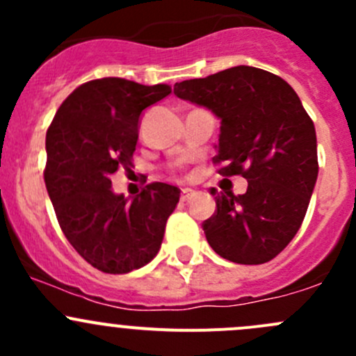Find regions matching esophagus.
Instances as JSON below:
<instances>
[{
	"label": "esophagus",
	"mask_w": 356,
	"mask_h": 356,
	"mask_svg": "<svg viewBox=\"0 0 356 356\" xmlns=\"http://www.w3.org/2000/svg\"><path fill=\"white\" fill-rule=\"evenodd\" d=\"M193 195H195V191H193V189H182L181 200L182 201H189V200H191Z\"/></svg>",
	"instance_id": "34e87169"
}]
</instances>
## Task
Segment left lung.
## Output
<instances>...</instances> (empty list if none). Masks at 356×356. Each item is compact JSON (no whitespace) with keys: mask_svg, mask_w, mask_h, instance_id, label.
Returning <instances> with one entry per match:
<instances>
[{"mask_svg":"<svg viewBox=\"0 0 356 356\" xmlns=\"http://www.w3.org/2000/svg\"><path fill=\"white\" fill-rule=\"evenodd\" d=\"M177 98L220 120V174L243 175L245 195L217 193V211L203 222L208 245L234 264L260 265L277 257L301 227L318 175L312 118L284 79L239 65L174 86Z\"/></svg>","mask_w":356,"mask_h":356,"instance_id":"1","label":"left lung"}]
</instances>
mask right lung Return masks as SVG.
<instances>
[{
  "label": "right lung",
  "instance_id": "right-lung-1",
  "mask_svg": "<svg viewBox=\"0 0 356 356\" xmlns=\"http://www.w3.org/2000/svg\"><path fill=\"white\" fill-rule=\"evenodd\" d=\"M172 92L118 77L79 86L46 134L44 182L63 234L88 264L127 274L156 257L181 189L152 182L138 196L111 189V174L132 165L143 110Z\"/></svg>",
  "mask_w": 356,
  "mask_h": 356
}]
</instances>
